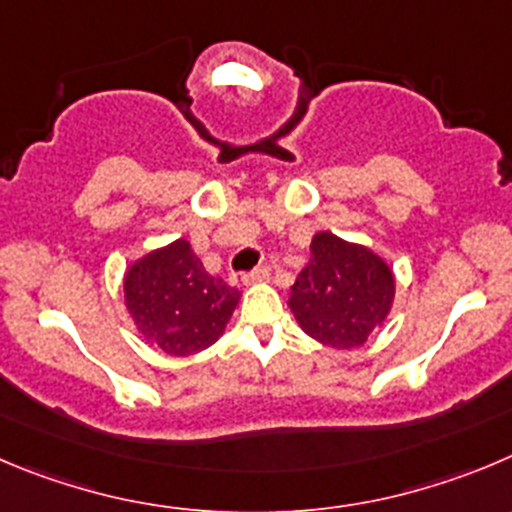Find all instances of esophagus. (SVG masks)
Returning <instances> with one entry per match:
<instances>
[{"instance_id": "obj_1", "label": "esophagus", "mask_w": 512, "mask_h": 512, "mask_svg": "<svg viewBox=\"0 0 512 512\" xmlns=\"http://www.w3.org/2000/svg\"><path fill=\"white\" fill-rule=\"evenodd\" d=\"M264 281H269V269L266 266H259V269H253L251 274L243 276V284H264Z\"/></svg>"}]
</instances>
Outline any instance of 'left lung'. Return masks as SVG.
<instances>
[{"label": "left lung", "mask_w": 512, "mask_h": 512, "mask_svg": "<svg viewBox=\"0 0 512 512\" xmlns=\"http://www.w3.org/2000/svg\"><path fill=\"white\" fill-rule=\"evenodd\" d=\"M394 291V271L377 251L319 231L311 238L309 264L289 291V309L301 332L324 347L349 352L382 329Z\"/></svg>", "instance_id": "8db88e82"}]
</instances>
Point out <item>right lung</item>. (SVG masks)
Returning a JSON list of instances; mask_svg holds the SVG:
<instances>
[{
    "label": "right lung",
    "mask_w": 512,
    "mask_h": 512,
    "mask_svg": "<svg viewBox=\"0 0 512 512\" xmlns=\"http://www.w3.org/2000/svg\"><path fill=\"white\" fill-rule=\"evenodd\" d=\"M123 296L150 347L170 357H191L223 337L241 291L208 274L191 243L175 238L125 269Z\"/></svg>",
    "instance_id": "right-lung-1"
}]
</instances>
